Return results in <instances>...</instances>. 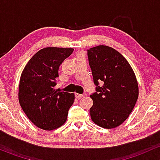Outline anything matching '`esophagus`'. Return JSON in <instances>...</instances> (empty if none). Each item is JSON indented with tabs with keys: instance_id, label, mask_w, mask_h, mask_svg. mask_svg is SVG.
I'll return each instance as SVG.
<instances>
[{
	"instance_id": "34e87169",
	"label": "esophagus",
	"mask_w": 160,
	"mask_h": 160,
	"mask_svg": "<svg viewBox=\"0 0 160 160\" xmlns=\"http://www.w3.org/2000/svg\"><path fill=\"white\" fill-rule=\"evenodd\" d=\"M83 96H84V94H80V93H75V97L76 98H77V99H80V98H83Z\"/></svg>"
}]
</instances>
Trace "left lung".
<instances>
[{
    "instance_id": "left-lung-1",
    "label": "left lung",
    "mask_w": 160,
    "mask_h": 160,
    "mask_svg": "<svg viewBox=\"0 0 160 160\" xmlns=\"http://www.w3.org/2000/svg\"><path fill=\"white\" fill-rule=\"evenodd\" d=\"M96 91L90 95L92 121L104 128H114L128 118L138 97L136 77L127 59L107 46L88 50ZM102 83L99 86V82Z\"/></svg>"
}]
</instances>
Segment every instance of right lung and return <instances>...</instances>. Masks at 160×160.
<instances>
[{
  "label": "right lung",
  "mask_w": 160,
  "mask_h": 160,
  "mask_svg": "<svg viewBox=\"0 0 160 160\" xmlns=\"http://www.w3.org/2000/svg\"><path fill=\"white\" fill-rule=\"evenodd\" d=\"M72 51V48H44L31 58L21 75V107L31 122L43 130L62 126L73 104L74 93L55 89L59 66Z\"/></svg>",
  "instance_id": "right-lung-1"
}]
</instances>
